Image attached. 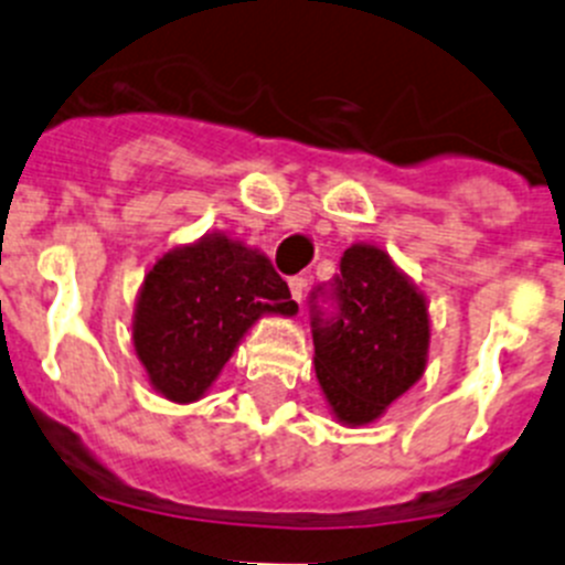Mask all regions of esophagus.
Instances as JSON below:
<instances>
[{
    "mask_svg": "<svg viewBox=\"0 0 565 565\" xmlns=\"http://www.w3.org/2000/svg\"><path fill=\"white\" fill-rule=\"evenodd\" d=\"M289 292H292V300H303V295H307V278L303 276H295L289 278Z\"/></svg>",
    "mask_w": 565,
    "mask_h": 565,
    "instance_id": "34e87169",
    "label": "esophagus"
}]
</instances>
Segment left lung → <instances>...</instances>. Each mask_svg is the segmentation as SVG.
I'll return each instance as SVG.
<instances>
[{
  "label": "left lung",
  "instance_id": "obj_1",
  "mask_svg": "<svg viewBox=\"0 0 565 565\" xmlns=\"http://www.w3.org/2000/svg\"><path fill=\"white\" fill-rule=\"evenodd\" d=\"M335 300L326 316L317 298ZM315 373L331 415L345 426L373 424L426 371L429 307L413 278L382 247L356 242L340 258V276L312 292Z\"/></svg>",
  "mask_w": 565,
  "mask_h": 565
}]
</instances>
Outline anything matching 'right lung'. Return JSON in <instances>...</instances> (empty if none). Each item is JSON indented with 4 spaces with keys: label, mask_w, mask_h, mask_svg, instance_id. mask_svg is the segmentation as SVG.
Listing matches in <instances>:
<instances>
[{
    "label": "right lung",
    "mask_w": 565,
    "mask_h": 565,
    "mask_svg": "<svg viewBox=\"0 0 565 565\" xmlns=\"http://www.w3.org/2000/svg\"><path fill=\"white\" fill-rule=\"evenodd\" d=\"M295 312L298 303L265 253L205 234L150 267L136 298L134 348L156 393L192 404L262 315Z\"/></svg>",
    "instance_id": "1"
}]
</instances>
